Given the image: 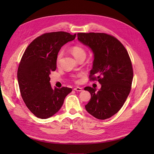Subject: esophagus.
Masks as SVG:
<instances>
[{
    "instance_id": "34e87169",
    "label": "esophagus",
    "mask_w": 154,
    "mask_h": 154,
    "mask_svg": "<svg viewBox=\"0 0 154 154\" xmlns=\"http://www.w3.org/2000/svg\"><path fill=\"white\" fill-rule=\"evenodd\" d=\"M74 90L75 91H83V88H81V87H75V89H74Z\"/></svg>"
}]
</instances>
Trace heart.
I'll use <instances>...</instances> for the list:
<instances>
[{
    "instance_id": "1",
    "label": "heart",
    "mask_w": 154,
    "mask_h": 154,
    "mask_svg": "<svg viewBox=\"0 0 154 154\" xmlns=\"http://www.w3.org/2000/svg\"><path fill=\"white\" fill-rule=\"evenodd\" d=\"M71 51V54L73 55V56L75 57V59H76L77 60L81 57L86 56V52L84 50V49L80 46H78V45H75V46H73L72 48ZM61 57H62V52L60 51V53L58 54L57 57V65L60 63Z\"/></svg>"
}]
</instances>
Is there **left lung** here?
<instances>
[{"label": "left lung", "instance_id": "left-lung-1", "mask_svg": "<svg viewBox=\"0 0 154 154\" xmlns=\"http://www.w3.org/2000/svg\"><path fill=\"white\" fill-rule=\"evenodd\" d=\"M77 37L93 54L91 79L101 85L99 91L85 87L91 95L86 110L96 119H109L122 107L131 90L133 69L129 55L121 42L110 35L92 32L78 33Z\"/></svg>", "mask_w": 154, "mask_h": 154}]
</instances>
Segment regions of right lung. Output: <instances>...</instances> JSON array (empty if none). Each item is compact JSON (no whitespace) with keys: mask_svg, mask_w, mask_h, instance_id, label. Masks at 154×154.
<instances>
[{"mask_svg":"<svg viewBox=\"0 0 154 154\" xmlns=\"http://www.w3.org/2000/svg\"><path fill=\"white\" fill-rule=\"evenodd\" d=\"M76 34L65 32L46 33L35 38L22 55L18 69V82L26 105L34 115L46 119L57 113L71 88L52 89L50 75L57 67L61 48L73 41Z\"/></svg>","mask_w":154,"mask_h":154,"instance_id":"right-lung-1","label":"right lung"}]
</instances>
